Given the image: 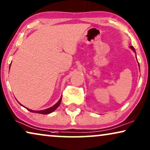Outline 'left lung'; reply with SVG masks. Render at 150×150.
<instances>
[{
  "mask_svg": "<svg viewBox=\"0 0 150 150\" xmlns=\"http://www.w3.org/2000/svg\"><path fill=\"white\" fill-rule=\"evenodd\" d=\"M130 48L132 49V50H133V51L134 52V53H136V51H135V49H134V48L133 47H130Z\"/></svg>",
  "mask_w": 150,
  "mask_h": 150,
  "instance_id": "left-lung-1",
  "label": "left lung"
}]
</instances>
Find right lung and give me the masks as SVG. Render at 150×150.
<instances>
[{
    "instance_id": "add662e5",
    "label": "right lung",
    "mask_w": 150,
    "mask_h": 150,
    "mask_svg": "<svg viewBox=\"0 0 150 150\" xmlns=\"http://www.w3.org/2000/svg\"><path fill=\"white\" fill-rule=\"evenodd\" d=\"M11 65V64H10ZM9 69H10V67H9ZM61 101H62V97L60 98V99L58 101V102H57L55 104L53 105V106H52L51 108H47V109H45V110H38V111H35V110H30L29 108H26L28 110H29L30 112H35V113H39V114H42V115H47V114H49V113H51L53 112V111L55 110L57 108L59 107V105H60L61 103ZM21 104V103H20ZM21 105H23L22 104H21ZM25 107V106H24Z\"/></svg>"
}]
</instances>
